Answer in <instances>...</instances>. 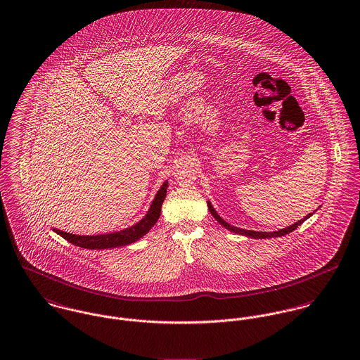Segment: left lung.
<instances>
[{"instance_id": "8db88e82", "label": "left lung", "mask_w": 360, "mask_h": 360, "mask_svg": "<svg viewBox=\"0 0 360 360\" xmlns=\"http://www.w3.org/2000/svg\"><path fill=\"white\" fill-rule=\"evenodd\" d=\"M208 210H210V212L212 214V217L224 226V228H226L228 231H231V232H235V233H238V235H243V236H248V238H254V239H269V238H280V236H284V235H288L290 232H292V231H295L297 228H298V225H301L307 218H309L314 212H311L309 215H307L304 219H301V221H298V222H295V224H292V225H290V226H287V228H284V229H280V231H276V232H255V231H245V229H240V228H236V226H232V225H229L226 221H224L218 214H217V211L214 210V207L211 205V202L208 201Z\"/></svg>"}]
</instances>
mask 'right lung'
<instances>
[{
    "instance_id": "add662e5",
    "label": "right lung",
    "mask_w": 360,
    "mask_h": 360,
    "mask_svg": "<svg viewBox=\"0 0 360 360\" xmlns=\"http://www.w3.org/2000/svg\"><path fill=\"white\" fill-rule=\"evenodd\" d=\"M167 188H168V182L165 181L161 185L160 191L158 192L148 214L138 224L132 225L131 228L122 229L120 232L96 235V236H80V235H72V233H68V232H63L59 229H53V231L63 239L68 240L69 243L82 247V248H89V250L115 248V247H121V245L135 243L136 240L143 238L158 222V219L160 217L162 201L167 196Z\"/></svg>"
}]
</instances>
